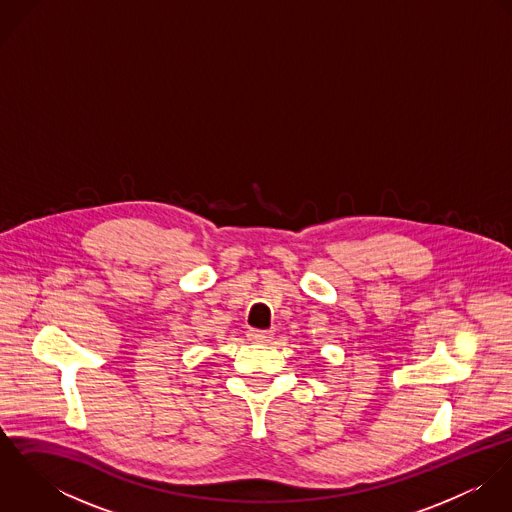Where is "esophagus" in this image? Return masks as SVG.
Segmentation results:
<instances>
[{"label":"esophagus","mask_w":512,"mask_h":512,"mask_svg":"<svg viewBox=\"0 0 512 512\" xmlns=\"http://www.w3.org/2000/svg\"><path fill=\"white\" fill-rule=\"evenodd\" d=\"M248 339L254 343H268L272 339V331H260V329H250Z\"/></svg>","instance_id":"obj_1"}]
</instances>
